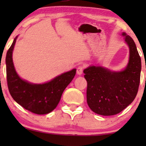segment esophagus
I'll use <instances>...</instances> for the list:
<instances>
[{"label": "esophagus", "instance_id": "esophagus-1", "mask_svg": "<svg viewBox=\"0 0 146 146\" xmlns=\"http://www.w3.org/2000/svg\"><path fill=\"white\" fill-rule=\"evenodd\" d=\"M82 72H83V66H80L78 67L77 68V70H76V73L78 75H82Z\"/></svg>", "mask_w": 146, "mask_h": 146}]
</instances>
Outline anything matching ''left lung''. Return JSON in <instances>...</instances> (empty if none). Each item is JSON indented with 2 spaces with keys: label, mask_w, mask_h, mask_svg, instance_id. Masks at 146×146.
<instances>
[{
  "label": "left lung",
  "mask_w": 146,
  "mask_h": 146,
  "mask_svg": "<svg viewBox=\"0 0 146 146\" xmlns=\"http://www.w3.org/2000/svg\"><path fill=\"white\" fill-rule=\"evenodd\" d=\"M129 47V60L121 71H112L100 66H90L84 69L88 83L86 98L88 106L102 115L121 112L136 96L140 81L141 58L133 40L123 33Z\"/></svg>",
  "instance_id": "8db88e82"
}]
</instances>
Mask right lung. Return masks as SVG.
<instances>
[{"instance_id":"1","label":"right lung","mask_w":146,"mask_h":146,"mask_svg":"<svg viewBox=\"0 0 146 146\" xmlns=\"http://www.w3.org/2000/svg\"><path fill=\"white\" fill-rule=\"evenodd\" d=\"M18 38L6 56L7 78L9 90L15 102L22 107L36 114H46L53 111L60 100L62 94L76 75L72 69L43 84H33L22 79L16 72L13 61V52Z\"/></svg>"}]
</instances>
